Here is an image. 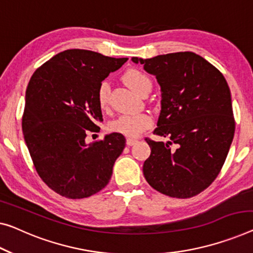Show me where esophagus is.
<instances>
[{
  "mask_svg": "<svg viewBox=\"0 0 253 253\" xmlns=\"http://www.w3.org/2000/svg\"><path fill=\"white\" fill-rule=\"evenodd\" d=\"M137 142V139L136 138H131V137H128L127 139H126V144L128 145V146H131V145H134L135 143Z\"/></svg>",
  "mask_w": 253,
  "mask_h": 253,
  "instance_id": "34e87169",
  "label": "esophagus"
}]
</instances>
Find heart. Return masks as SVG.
Returning a JSON list of instances; mask_svg holds the SVG:
<instances>
[{
  "label": "heart",
  "instance_id": "heart-1",
  "mask_svg": "<svg viewBox=\"0 0 253 253\" xmlns=\"http://www.w3.org/2000/svg\"><path fill=\"white\" fill-rule=\"evenodd\" d=\"M124 81L135 92L141 94L146 88H151V79L137 69H130L124 75ZM97 102L102 110H108L110 107V86L103 83L97 92ZM152 126V118L148 114L125 115L119 117L110 124V129L129 137H136L143 131Z\"/></svg>",
  "mask_w": 253,
  "mask_h": 253
}]
</instances>
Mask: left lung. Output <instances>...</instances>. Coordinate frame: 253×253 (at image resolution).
<instances>
[{
    "label": "left lung",
    "mask_w": 253,
    "mask_h": 253,
    "mask_svg": "<svg viewBox=\"0 0 253 253\" xmlns=\"http://www.w3.org/2000/svg\"><path fill=\"white\" fill-rule=\"evenodd\" d=\"M131 60L161 86V112L153 134L170 138L168 143L145 138L151 148L143 165L146 182L168 197H195L219 175L234 137L227 82L193 52Z\"/></svg>",
    "instance_id": "8db88e82"
}]
</instances>
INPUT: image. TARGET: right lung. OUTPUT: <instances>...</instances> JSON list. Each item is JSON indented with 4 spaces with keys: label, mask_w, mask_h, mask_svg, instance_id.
I'll list each match as a JSON object with an SVG mask.
<instances>
[{
    "label": "right lung",
    "mask_w": 253,
    "mask_h": 253,
    "mask_svg": "<svg viewBox=\"0 0 253 253\" xmlns=\"http://www.w3.org/2000/svg\"><path fill=\"white\" fill-rule=\"evenodd\" d=\"M127 58L66 50L37 68L26 89L22 131L43 182L68 199H84L107 186L126 145L119 133L87 144L102 112L97 92Z\"/></svg>",
    "instance_id": "right-lung-1"
}]
</instances>
